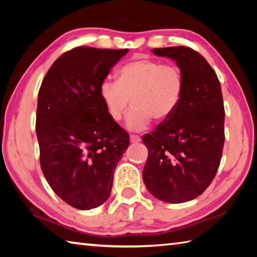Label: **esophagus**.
<instances>
[{"mask_svg": "<svg viewBox=\"0 0 257 257\" xmlns=\"http://www.w3.org/2000/svg\"><path fill=\"white\" fill-rule=\"evenodd\" d=\"M141 141V137L137 136V135H130V142L132 143H139Z\"/></svg>", "mask_w": 257, "mask_h": 257, "instance_id": "34e87169", "label": "esophagus"}]
</instances>
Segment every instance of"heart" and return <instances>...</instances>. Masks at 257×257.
<instances>
[{"instance_id": "heart-1", "label": "heart", "mask_w": 257, "mask_h": 257, "mask_svg": "<svg viewBox=\"0 0 257 257\" xmlns=\"http://www.w3.org/2000/svg\"><path fill=\"white\" fill-rule=\"evenodd\" d=\"M182 94L184 77L179 69L150 59L130 61L118 71V80L105 78L98 87L99 99L114 122L122 119L130 101L134 106L127 119L130 130L145 129L151 119L158 122L170 119Z\"/></svg>"}]
</instances>
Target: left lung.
I'll list each match as a JSON object with an SVG mask.
<instances>
[{
	"mask_svg": "<svg viewBox=\"0 0 257 257\" xmlns=\"http://www.w3.org/2000/svg\"><path fill=\"white\" fill-rule=\"evenodd\" d=\"M152 52L177 63L184 94L171 118L143 137L149 150L143 180L154 197L179 204L199 196L219 169L224 143L222 93L216 73L196 51L173 46Z\"/></svg>",
	"mask_w": 257,
	"mask_h": 257,
	"instance_id": "1",
	"label": "left lung"
}]
</instances>
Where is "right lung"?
I'll return each instance as SVG.
<instances>
[{"label":"right lung","instance_id":"1","mask_svg":"<svg viewBox=\"0 0 257 257\" xmlns=\"http://www.w3.org/2000/svg\"><path fill=\"white\" fill-rule=\"evenodd\" d=\"M128 50L79 46L52 64L38 92L41 168L54 193L78 210L110 196L129 135L108 118L98 87Z\"/></svg>","mask_w":257,"mask_h":257}]
</instances>
